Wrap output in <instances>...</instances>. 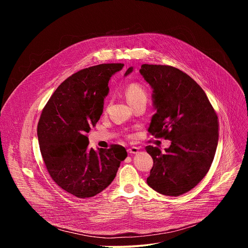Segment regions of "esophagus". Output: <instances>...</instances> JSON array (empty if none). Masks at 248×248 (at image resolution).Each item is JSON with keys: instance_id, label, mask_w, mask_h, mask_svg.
Here are the masks:
<instances>
[{"instance_id": "1", "label": "esophagus", "mask_w": 248, "mask_h": 248, "mask_svg": "<svg viewBox=\"0 0 248 248\" xmlns=\"http://www.w3.org/2000/svg\"><path fill=\"white\" fill-rule=\"evenodd\" d=\"M138 151H139V148H137V147H130L127 149V152L130 154H136V153H138Z\"/></svg>"}]
</instances>
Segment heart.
Listing matches in <instances>:
<instances>
[{
	"mask_svg": "<svg viewBox=\"0 0 248 248\" xmlns=\"http://www.w3.org/2000/svg\"><path fill=\"white\" fill-rule=\"evenodd\" d=\"M125 98L127 100V102L133 106L139 102H142V101H147V93L145 91V89L141 86L138 83H131L129 84L125 91Z\"/></svg>",
	"mask_w": 248,
	"mask_h": 248,
	"instance_id": "heart-1",
	"label": "heart"
}]
</instances>
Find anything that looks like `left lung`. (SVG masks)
I'll return each mask as SVG.
<instances>
[{"instance_id": "1", "label": "left lung", "mask_w": 248, "mask_h": 248, "mask_svg": "<svg viewBox=\"0 0 248 248\" xmlns=\"http://www.w3.org/2000/svg\"><path fill=\"white\" fill-rule=\"evenodd\" d=\"M132 72L128 67L124 77ZM139 73L152 88L156 110L148 131L170 140L164 153L145 148L154 162L147 184L161 194L182 195L202 181L214 160L218 117L203 89L182 70L144 63Z\"/></svg>"}]
</instances>
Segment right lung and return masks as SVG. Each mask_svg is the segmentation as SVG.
I'll use <instances>...</instances> for the list:
<instances>
[{
  "label": "right lung",
  "mask_w": 248,
  "mask_h": 248,
  "mask_svg": "<svg viewBox=\"0 0 248 248\" xmlns=\"http://www.w3.org/2000/svg\"><path fill=\"white\" fill-rule=\"evenodd\" d=\"M123 63H103L79 70L53 93L42 111L37 135L53 181L78 198L97 195L114 181L126 150L89 148L86 135L99 121L109 80Z\"/></svg>",
  "instance_id": "1"
}]
</instances>
